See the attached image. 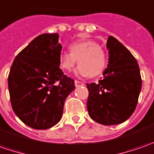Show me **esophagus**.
Here are the masks:
<instances>
[{
    "mask_svg": "<svg viewBox=\"0 0 154 154\" xmlns=\"http://www.w3.org/2000/svg\"><path fill=\"white\" fill-rule=\"evenodd\" d=\"M84 85V83L80 82V81H77V80H75V86L76 87H80V86H83Z\"/></svg>",
    "mask_w": 154,
    "mask_h": 154,
    "instance_id": "34e87169",
    "label": "esophagus"
}]
</instances>
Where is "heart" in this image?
<instances>
[{"mask_svg":"<svg viewBox=\"0 0 154 154\" xmlns=\"http://www.w3.org/2000/svg\"><path fill=\"white\" fill-rule=\"evenodd\" d=\"M70 53L64 52L59 56V67L70 71L78 63L77 76L95 77L101 75L107 65V56L103 48L93 40H83L71 44Z\"/></svg>","mask_w":154,"mask_h":154,"instance_id":"b5f03b06","label":"heart"}]
</instances>
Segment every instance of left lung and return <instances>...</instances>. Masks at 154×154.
I'll return each instance as SVG.
<instances>
[{"mask_svg":"<svg viewBox=\"0 0 154 154\" xmlns=\"http://www.w3.org/2000/svg\"><path fill=\"white\" fill-rule=\"evenodd\" d=\"M109 64L97 84H87L90 118L105 126L124 122L137 106L142 80L137 60L116 38L107 40Z\"/></svg>","mask_w":154,"mask_h":154,"instance_id":"left-lung-1","label":"left lung"}]
</instances>
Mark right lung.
Returning a JSON list of instances; mask_svg holds the SVG:
<instances>
[{"mask_svg":"<svg viewBox=\"0 0 154 154\" xmlns=\"http://www.w3.org/2000/svg\"><path fill=\"white\" fill-rule=\"evenodd\" d=\"M62 45L57 33L35 38L14 58L8 75L11 105L17 116L34 129H47L61 120L74 80L59 68Z\"/></svg>","mask_w":154,"mask_h":154,"instance_id":"obj_1","label":"right lung"}]
</instances>
